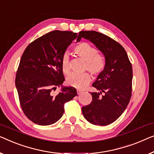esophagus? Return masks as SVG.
Segmentation results:
<instances>
[{
    "instance_id": "34e87169",
    "label": "esophagus",
    "mask_w": 154,
    "mask_h": 154,
    "mask_svg": "<svg viewBox=\"0 0 154 154\" xmlns=\"http://www.w3.org/2000/svg\"><path fill=\"white\" fill-rule=\"evenodd\" d=\"M77 93H78V94L80 95V94H81L82 93V92L81 90H77Z\"/></svg>"
}]
</instances>
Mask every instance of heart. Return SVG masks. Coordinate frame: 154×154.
<instances>
[{"instance_id":"1","label":"heart","mask_w":154,"mask_h":154,"mask_svg":"<svg viewBox=\"0 0 154 154\" xmlns=\"http://www.w3.org/2000/svg\"><path fill=\"white\" fill-rule=\"evenodd\" d=\"M74 52L78 56L86 61L85 69L88 70L92 74L98 75L103 71L106 66L104 57L99 55L97 48L90 44L88 42H81L75 46ZM61 69L64 74H68L70 72L69 59L66 53L62 56ZM90 81L91 76L88 73L82 74L71 73L66 79V83L67 85L79 90L84 89Z\"/></svg>"}]
</instances>
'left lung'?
<instances>
[{
    "label": "left lung",
    "instance_id": "1",
    "mask_svg": "<svg viewBox=\"0 0 154 154\" xmlns=\"http://www.w3.org/2000/svg\"><path fill=\"white\" fill-rule=\"evenodd\" d=\"M81 38L94 44L106 62L103 71L92 84L97 92L90 93L92 101L82 107V115L91 124L107 126L122 115L130 101L132 65L125 49L110 37L96 31H81L76 42Z\"/></svg>",
    "mask_w": 154,
    "mask_h": 154
}]
</instances>
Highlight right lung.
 I'll list each match as a JSON object with an SVG mask.
<instances>
[{"label":"right lung","instance_id":"1","mask_svg":"<svg viewBox=\"0 0 154 154\" xmlns=\"http://www.w3.org/2000/svg\"><path fill=\"white\" fill-rule=\"evenodd\" d=\"M77 33L54 30L35 39L24 51L18 68L15 85L24 114L41 126L58 121L64 112V104L77 94L76 90L64 87L61 69L62 56ZM61 86L58 95L53 89Z\"/></svg>","mask_w":154,"mask_h":154}]
</instances>
